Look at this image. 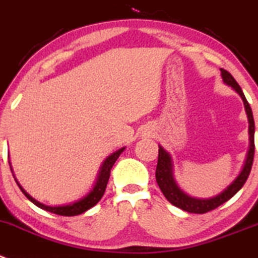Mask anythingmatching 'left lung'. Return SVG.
<instances>
[{
	"label": "left lung",
	"instance_id": "8db88e82",
	"mask_svg": "<svg viewBox=\"0 0 258 258\" xmlns=\"http://www.w3.org/2000/svg\"><path fill=\"white\" fill-rule=\"evenodd\" d=\"M222 71V77L227 85H229L230 87L234 91H237V94L242 97L244 104V109H246L247 117H248L249 122V151L247 154L246 163L243 166V170L241 171L239 176L225 188L223 192H220L219 195L214 196V198L210 199H196L191 198L187 194L183 192L178 185L176 183L175 177H173V164L171 156L164 151L162 147H159L158 149V163H157L156 168V180L158 183L159 188L163 192V195L166 196L171 204L175 205V207L180 208V209L185 210L188 213H195V214H204V213L210 212V210L217 209L219 205L224 204L225 201L229 200L230 198L235 195L238 191L241 190L242 186L244 185V182L248 178L249 172H251L252 163H253V157H254V120L253 115H252L251 106H249L248 101L244 97L243 91L239 87V85L237 83V81L233 78V76L230 75L228 71L223 70Z\"/></svg>",
	"mask_w": 258,
	"mask_h": 258
}]
</instances>
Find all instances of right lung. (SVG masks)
<instances>
[{"label": "right lung", "instance_id": "1", "mask_svg": "<svg viewBox=\"0 0 258 258\" xmlns=\"http://www.w3.org/2000/svg\"><path fill=\"white\" fill-rule=\"evenodd\" d=\"M124 149L125 148H121V149H119V151L114 152L111 156H109L106 159H105V162L102 163L101 170H100L99 177H97V181H96V183H95L94 188H92V190L88 192V195H86L85 198H82L81 200L76 201V203H73V204L63 205V207H48V205L41 204V203L36 201L35 199L31 198V196L29 195V194L26 192L23 187H21L20 183L17 182V185H19L20 190L23 191L24 195H25L26 198H28L29 200L33 203V204H35L36 207L40 208V209L46 210V212H50V213H53V214L63 215V217H75V215L82 214V213H85L86 210H88V209H91L92 207H95V205H96L97 203L101 200L102 195H104L105 190H106L107 182H109L110 171H111L115 161L119 158V156L122 153V151H124Z\"/></svg>", "mask_w": 258, "mask_h": 258}]
</instances>
